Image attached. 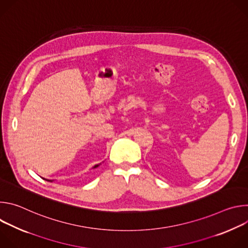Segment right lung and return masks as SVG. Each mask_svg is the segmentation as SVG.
Instances as JSON below:
<instances>
[{
	"label": "right lung",
	"instance_id": "1",
	"mask_svg": "<svg viewBox=\"0 0 248 248\" xmlns=\"http://www.w3.org/2000/svg\"><path fill=\"white\" fill-rule=\"evenodd\" d=\"M101 164H98V165H95L94 167H93V169H95V168H97V167H99ZM45 181H47V182H50V183H52L53 182V180H46V179H44Z\"/></svg>",
	"mask_w": 248,
	"mask_h": 248
}]
</instances>
